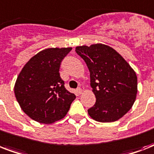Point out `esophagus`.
Returning a JSON list of instances; mask_svg holds the SVG:
<instances>
[{"mask_svg": "<svg viewBox=\"0 0 154 154\" xmlns=\"http://www.w3.org/2000/svg\"><path fill=\"white\" fill-rule=\"evenodd\" d=\"M77 93L78 94H82V89H81V88H78V89H77Z\"/></svg>", "mask_w": 154, "mask_h": 154, "instance_id": "esophagus-1", "label": "esophagus"}]
</instances>
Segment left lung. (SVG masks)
<instances>
[{
  "instance_id": "8db88e82",
  "label": "left lung",
  "mask_w": 154,
  "mask_h": 154,
  "mask_svg": "<svg viewBox=\"0 0 154 154\" xmlns=\"http://www.w3.org/2000/svg\"><path fill=\"white\" fill-rule=\"evenodd\" d=\"M90 72L96 103L88 113L99 122H112L131 109L137 94V77L129 64L112 47L104 44L76 47Z\"/></svg>"
}]
</instances>
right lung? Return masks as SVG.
Instances as JSON below:
<instances>
[{
    "mask_svg": "<svg viewBox=\"0 0 154 154\" xmlns=\"http://www.w3.org/2000/svg\"><path fill=\"white\" fill-rule=\"evenodd\" d=\"M71 49H44L30 58L18 75L14 94L21 109L31 119L49 125L67 114L76 96L65 88L59 69Z\"/></svg>",
    "mask_w": 154,
    "mask_h": 154,
    "instance_id": "1",
    "label": "right lung"
}]
</instances>
